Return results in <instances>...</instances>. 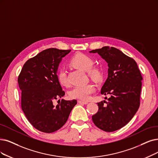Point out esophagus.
<instances>
[{
  "label": "esophagus",
  "instance_id": "esophagus-1",
  "mask_svg": "<svg viewBox=\"0 0 158 158\" xmlns=\"http://www.w3.org/2000/svg\"><path fill=\"white\" fill-rule=\"evenodd\" d=\"M78 102L79 104H88V102H86V101H83V100H79L78 101Z\"/></svg>",
  "mask_w": 158,
  "mask_h": 158
}]
</instances>
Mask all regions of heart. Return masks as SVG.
<instances>
[{
    "label": "heart",
    "mask_w": 158,
    "mask_h": 158,
    "mask_svg": "<svg viewBox=\"0 0 158 158\" xmlns=\"http://www.w3.org/2000/svg\"><path fill=\"white\" fill-rule=\"evenodd\" d=\"M71 64L73 66L81 71H88V74L93 79H98L100 77V72L98 69L92 68L94 64L93 60L85 54H78L76 55L71 60ZM57 79L61 85H68L67 73L65 69L61 68L59 69L57 73ZM94 91H95V87L94 85L92 84H86L75 86L69 91V94L71 98L87 100L89 99L91 94Z\"/></svg>",
    "instance_id": "b5f03b06"
}]
</instances>
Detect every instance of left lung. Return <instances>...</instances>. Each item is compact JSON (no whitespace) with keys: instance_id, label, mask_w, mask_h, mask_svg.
Segmentation results:
<instances>
[{"instance_id":"8db88e82","label":"left lung","mask_w":158,"mask_h":158,"mask_svg":"<svg viewBox=\"0 0 158 158\" xmlns=\"http://www.w3.org/2000/svg\"><path fill=\"white\" fill-rule=\"evenodd\" d=\"M108 65V77L101 94L111 97L98 102V110L92 116L97 127L107 132L114 131L127 124L140 106L143 77L135 61L121 50L110 47L93 50Z\"/></svg>"}]
</instances>
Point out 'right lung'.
I'll list each match as a JSON object with an SVG mask.
<instances>
[{"mask_svg": "<svg viewBox=\"0 0 158 158\" xmlns=\"http://www.w3.org/2000/svg\"><path fill=\"white\" fill-rule=\"evenodd\" d=\"M71 50L50 48L43 50L24 64L18 77L21 90V108L33 127L45 133H52L67 122L77 104V100L54 101L64 96L57 79L62 58Z\"/></svg>", "mask_w": 158, "mask_h": 158, "instance_id": "add662e5", "label": "right lung"}]
</instances>
